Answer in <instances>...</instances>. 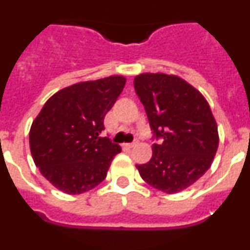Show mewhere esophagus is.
<instances>
[{
    "label": "esophagus",
    "mask_w": 250,
    "mask_h": 250,
    "mask_svg": "<svg viewBox=\"0 0 250 250\" xmlns=\"http://www.w3.org/2000/svg\"><path fill=\"white\" fill-rule=\"evenodd\" d=\"M124 147H126V149H132L134 146H136V143H127V144H124Z\"/></svg>",
    "instance_id": "obj_1"
}]
</instances>
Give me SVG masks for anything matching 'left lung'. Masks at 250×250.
<instances>
[{
    "instance_id": "8db88e82",
    "label": "left lung",
    "mask_w": 250,
    "mask_h": 250,
    "mask_svg": "<svg viewBox=\"0 0 250 250\" xmlns=\"http://www.w3.org/2000/svg\"><path fill=\"white\" fill-rule=\"evenodd\" d=\"M150 127L160 144L152 145L140 176L158 190L179 193L202 178L213 163L218 125L202 92L176 75L145 72L134 79Z\"/></svg>"
}]
</instances>
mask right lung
<instances>
[{"label": "right lung", "instance_id": "add662e5", "mask_svg": "<svg viewBox=\"0 0 250 250\" xmlns=\"http://www.w3.org/2000/svg\"><path fill=\"white\" fill-rule=\"evenodd\" d=\"M125 83L114 75L67 86L46 101L34 120L31 154L40 173L60 191L85 193L106 178L121 147L100 134Z\"/></svg>", "mask_w": 250, "mask_h": 250}]
</instances>
